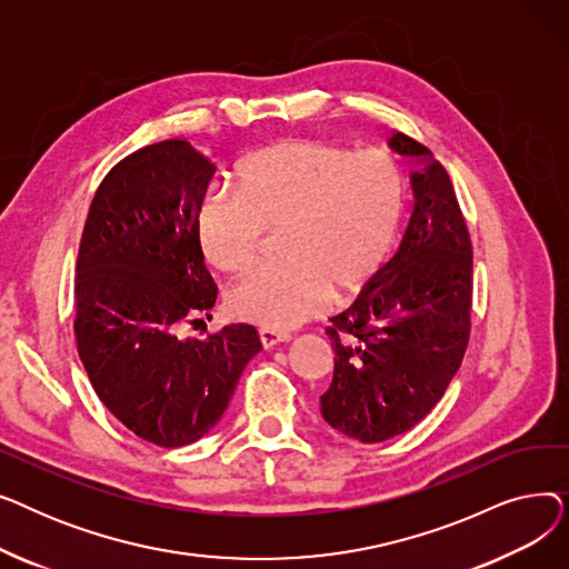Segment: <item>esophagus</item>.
<instances>
[{"label":"esophagus","mask_w":569,"mask_h":569,"mask_svg":"<svg viewBox=\"0 0 569 569\" xmlns=\"http://www.w3.org/2000/svg\"><path fill=\"white\" fill-rule=\"evenodd\" d=\"M258 339L264 348L274 346V343H281V341H288V335L286 332H279V330H269V327H260L258 330Z\"/></svg>","instance_id":"1"}]
</instances>
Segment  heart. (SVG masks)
<instances>
[{
	"mask_svg": "<svg viewBox=\"0 0 569 569\" xmlns=\"http://www.w3.org/2000/svg\"><path fill=\"white\" fill-rule=\"evenodd\" d=\"M237 189H212L198 207L204 258L230 277L256 264L264 230L279 232L277 264L230 292L237 318L286 330L311 318L325 297L360 288L390 249L403 200L397 161L325 140H283L237 170Z\"/></svg>",
	"mask_w": 569,
	"mask_h": 569,
	"instance_id": "heart-1",
	"label": "heart"
}]
</instances>
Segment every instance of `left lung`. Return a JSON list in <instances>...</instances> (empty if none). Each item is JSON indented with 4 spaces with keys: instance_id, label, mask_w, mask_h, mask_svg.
I'll return each instance as SVG.
<instances>
[{
    "instance_id": "1",
    "label": "left lung",
    "mask_w": 569,
    "mask_h": 569,
    "mask_svg": "<svg viewBox=\"0 0 569 569\" xmlns=\"http://www.w3.org/2000/svg\"><path fill=\"white\" fill-rule=\"evenodd\" d=\"M392 149L422 157L412 172L415 212L397 256L327 327L332 385L325 422L382 442L425 420L461 367L470 339L472 242L450 174L429 149L397 131Z\"/></svg>"
}]
</instances>
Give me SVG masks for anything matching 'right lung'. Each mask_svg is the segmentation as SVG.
I'll use <instances>...</instances> for the list:
<instances>
[{"instance_id": "add662e5", "label": "right lung", "mask_w": 569, "mask_h": 569, "mask_svg": "<svg viewBox=\"0 0 569 569\" xmlns=\"http://www.w3.org/2000/svg\"><path fill=\"white\" fill-rule=\"evenodd\" d=\"M212 174L187 140L147 144L103 177L80 237V362L117 420L159 447H182L212 429L262 348L244 322L179 337L217 300L196 228Z\"/></svg>"}]
</instances>
